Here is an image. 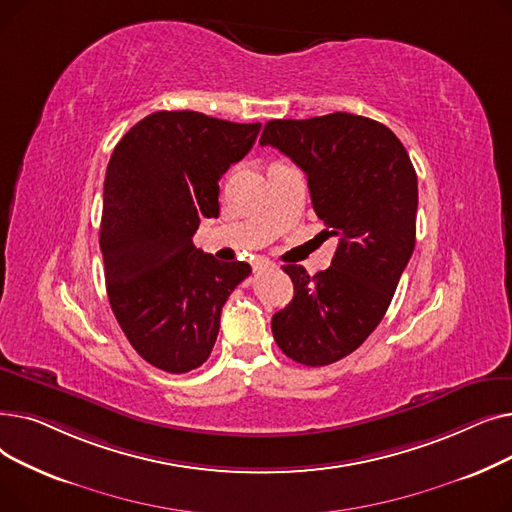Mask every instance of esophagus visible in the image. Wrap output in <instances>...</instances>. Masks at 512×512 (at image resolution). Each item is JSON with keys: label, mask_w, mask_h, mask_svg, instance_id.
Listing matches in <instances>:
<instances>
[{"label": "esophagus", "mask_w": 512, "mask_h": 512, "mask_svg": "<svg viewBox=\"0 0 512 512\" xmlns=\"http://www.w3.org/2000/svg\"><path fill=\"white\" fill-rule=\"evenodd\" d=\"M267 267H274V263H272V261H265V259H261V261H257V263H255V272H259V274H261V272H265V270H267Z\"/></svg>", "instance_id": "obj_1"}]
</instances>
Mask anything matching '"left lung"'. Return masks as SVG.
Returning a JSON list of instances; mask_svg holds the SVG:
<instances>
[{
    "instance_id": "obj_1",
    "label": "left lung",
    "mask_w": 512,
    "mask_h": 512,
    "mask_svg": "<svg viewBox=\"0 0 512 512\" xmlns=\"http://www.w3.org/2000/svg\"><path fill=\"white\" fill-rule=\"evenodd\" d=\"M259 143L307 174L317 218L338 236L328 270L309 276L303 265L282 267L294 297L272 317L274 340L301 365L336 363L378 328L413 255L415 168L388 126L346 112L270 120Z\"/></svg>"
}]
</instances>
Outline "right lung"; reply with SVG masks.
I'll list each match as a JSON object with an SVG mask.
<instances>
[{
    "label": "right lung",
    "instance_id": "right-lung-1",
    "mask_svg": "<svg viewBox=\"0 0 512 512\" xmlns=\"http://www.w3.org/2000/svg\"><path fill=\"white\" fill-rule=\"evenodd\" d=\"M261 124L199 112H155L116 145L103 182L99 247L105 288L122 332L149 365L201 367L222 307L251 274L195 247L203 218L220 215V178L245 157Z\"/></svg>",
    "mask_w": 512,
    "mask_h": 512
}]
</instances>
